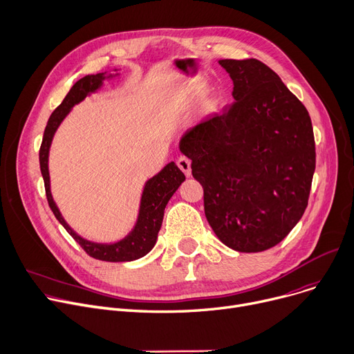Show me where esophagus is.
I'll use <instances>...</instances> for the list:
<instances>
[{
  "instance_id": "esophagus-1",
  "label": "esophagus",
  "mask_w": 354,
  "mask_h": 354,
  "mask_svg": "<svg viewBox=\"0 0 354 354\" xmlns=\"http://www.w3.org/2000/svg\"><path fill=\"white\" fill-rule=\"evenodd\" d=\"M177 165H178L180 170L184 174H186V177H190V174H192V162H190V160L187 157H180L177 160Z\"/></svg>"
}]
</instances>
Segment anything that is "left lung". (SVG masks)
<instances>
[{
	"mask_svg": "<svg viewBox=\"0 0 354 354\" xmlns=\"http://www.w3.org/2000/svg\"><path fill=\"white\" fill-rule=\"evenodd\" d=\"M234 102L183 133L181 154L205 190V214L227 248L278 245L308 205L315 144L308 111L257 59L218 60Z\"/></svg>",
	"mask_w": 354,
	"mask_h": 354,
	"instance_id": "left-lung-1",
	"label": "left lung"
}]
</instances>
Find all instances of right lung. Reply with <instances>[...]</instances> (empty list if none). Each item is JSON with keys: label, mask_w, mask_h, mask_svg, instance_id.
I'll list each match as a JSON object with an SVG mask.
<instances>
[{"label": "right lung", "mask_w": 354, "mask_h": 354, "mask_svg": "<svg viewBox=\"0 0 354 354\" xmlns=\"http://www.w3.org/2000/svg\"><path fill=\"white\" fill-rule=\"evenodd\" d=\"M118 71L120 69H113V72L86 75L85 77L79 79L72 86L69 93L66 95L63 102L53 111L52 115H50L44 129L43 142L40 147V170L44 180L46 196H47L50 209H52L53 214L62 223V226L67 230V233H69L71 236L83 249H85L86 254H89L92 258L99 261L131 262L145 257L148 252L156 246L158 232L162 223L164 209L168 203V200L171 198V196L181 186V183L186 180V176L183 174V171L176 165V162L174 161L168 162L158 174L145 181L141 198H140V207H138L136 223H133L132 229L128 232L127 236L111 243H100V242L89 241L86 238L80 236L79 233H76L69 226V223L64 221V217L62 216L56 201L53 198L52 187H50V173H48L50 147H52L55 133L59 129L60 124L64 121V118L71 113L75 105L80 104L86 96L96 93L100 88H102L105 80L120 76L121 73Z\"/></svg>", "instance_id": "1"}]
</instances>
